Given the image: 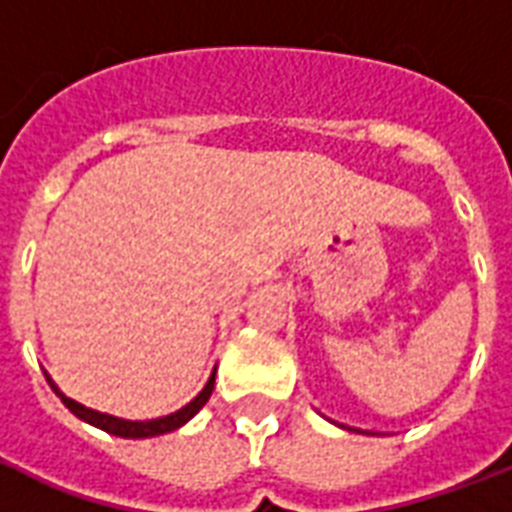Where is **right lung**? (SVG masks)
<instances>
[{
	"label": "right lung",
	"instance_id": "obj_1",
	"mask_svg": "<svg viewBox=\"0 0 512 512\" xmlns=\"http://www.w3.org/2000/svg\"><path fill=\"white\" fill-rule=\"evenodd\" d=\"M212 388H215V374L209 377V382L204 385V390H201L199 396L193 398L191 404H185L183 409H177L175 414H167V417H159V420H146V422H132V420H119V417H111V414H100L95 412V409H87V406L76 404V401H71V398H66L63 393H60L55 385H52V390L58 393L60 401L71 409V412L79 417V420L90 422V425H95V428L106 430V433H111V436H122V438H148V436H162V433H170V430H177L180 425H185V422L191 420L193 414L199 412L201 406L207 404L209 396H212Z\"/></svg>",
	"mask_w": 512,
	"mask_h": 512
}]
</instances>
